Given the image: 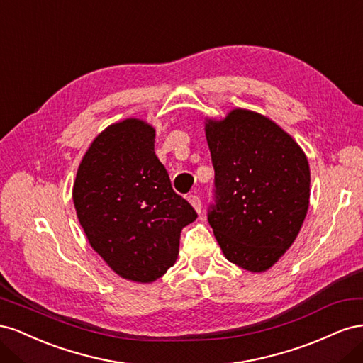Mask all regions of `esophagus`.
Instances as JSON below:
<instances>
[{
    "label": "esophagus",
    "mask_w": 363,
    "mask_h": 363,
    "mask_svg": "<svg viewBox=\"0 0 363 363\" xmlns=\"http://www.w3.org/2000/svg\"><path fill=\"white\" fill-rule=\"evenodd\" d=\"M188 201L192 204V207L195 208L196 213H201V200L199 199V196H196L195 194H191L188 196Z\"/></svg>",
    "instance_id": "esophagus-1"
}]
</instances>
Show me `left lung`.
<instances>
[{"label": "left lung", "mask_w": 363, "mask_h": 363, "mask_svg": "<svg viewBox=\"0 0 363 363\" xmlns=\"http://www.w3.org/2000/svg\"><path fill=\"white\" fill-rule=\"evenodd\" d=\"M204 124L215 169L208 224L227 260L250 272L267 271L304 223L309 162L289 133L257 112L233 108Z\"/></svg>", "instance_id": "8db88e82"}]
</instances>
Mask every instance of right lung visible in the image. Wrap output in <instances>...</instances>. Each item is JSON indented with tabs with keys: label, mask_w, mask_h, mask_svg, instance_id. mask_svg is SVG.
<instances>
[{
	"label": "right lung",
	"mask_w": 363,
	"mask_h": 363,
	"mask_svg": "<svg viewBox=\"0 0 363 363\" xmlns=\"http://www.w3.org/2000/svg\"><path fill=\"white\" fill-rule=\"evenodd\" d=\"M156 130L138 118L108 125L87 148L72 200L91 247L119 277L160 279L196 212L175 194L155 152Z\"/></svg>",
	"instance_id": "add662e5"
}]
</instances>
